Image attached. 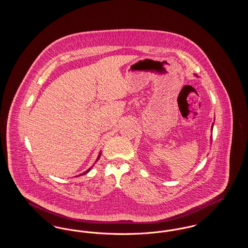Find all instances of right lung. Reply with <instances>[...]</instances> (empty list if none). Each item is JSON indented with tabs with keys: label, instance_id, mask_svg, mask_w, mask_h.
Returning <instances> with one entry per match:
<instances>
[{
	"label": "right lung",
	"instance_id": "obj_1",
	"mask_svg": "<svg viewBox=\"0 0 248 248\" xmlns=\"http://www.w3.org/2000/svg\"><path fill=\"white\" fill-rule=\"evenodd\" d=\"M100 154H99V155H98V157H97V159H96V161H97V160H98V159H99V158H100ZM89 171H90V169H88V170H87V171H86V172H84V173H83V174H81V175H84V174H85V173H88V172H89ZM81 175H80V176H81Z\"/></svg>",
	"mask_w": 248,
	"mask_h": 248
}]
</instances>
